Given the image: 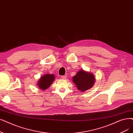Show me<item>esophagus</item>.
Wrapping results in <instances>:
<instances>
[{
  "label": "esophagus",
  "mask_w": 133,
  "mask_h": 133,
  "mask_svg": "<svg viewBox=\"0 0 133 133\" xmlns=\"http://www.w3.org/2000/svg\"><path fill=\"white\" fill-rule=\"evenodd\" d=\"M61 78L62 79H66L67 78V76H61Z\"/></svg>",
  "instance_id": "34e87169"
}]
</instances>
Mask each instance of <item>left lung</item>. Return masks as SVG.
<instances>
[{"label":"left lung","instance_id":"obj_1","mask_svg":"<svg viewBox=\"0 0 133 133\" xmlns=\"http://www.w3.org/2000/svg\"><path fill=\"white\" fill-rule=\"evenodd\" d=\"M73 82L80 91H85L92 88L95 82L94 74L84 70L78 72L73 77Z\"/></svg>","mask_w":133,"mask_h":133}]
</instances>
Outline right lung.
I'll return each instance as SVG.
<instances>
[{"label": "right lung", "mask_w": 133, "mask_h": 133, "mask_svg": "<svg viewBox=\"0 0 133 133\" xmlns=\"http://www.w3.org/2000/svg\"><path fill=\"white\" fill-rule=\"evenodd\" d=\"M55 79V76L53 74H45L39 79L37 83L38 88L42 90H46L50 87Z\"/></svg>", "instance_id": "right-lung-1"}]
</instances>
